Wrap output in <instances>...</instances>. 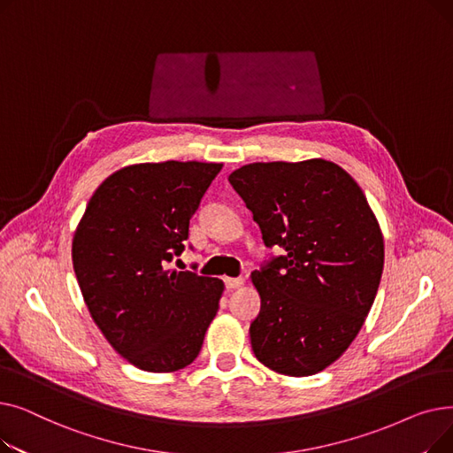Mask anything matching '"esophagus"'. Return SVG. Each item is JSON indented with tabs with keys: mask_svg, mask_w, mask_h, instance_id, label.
<instances>
[{
	"mask_svg": "<svg viewBox=\"0 0 453 453\" xmlns=\"http://www.w3.org/2000/svg\"><path fill=\"white\" fill-rule=\"evenodd\" d=\"M224 282H226V288H227V290H234V288L242 287L244 279H242V277H226Z\"/></svg>",
	"mask_w": 453,
	"mask_h": 453,
	"instance_id": "34e87169",
	"label": "esophagus"
}]
</instances>
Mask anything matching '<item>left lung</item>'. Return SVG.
Instances as JSON below:
<instances>
[{
    "label": "left lung",
    "instance_id": "left-lung-1",
    "mask_svg": "<svg viewBox=\"0 0 453 453\" xmlns=\"http://www.w3.org/2000/svg\"><path fill=\"white\" fill-rule=\"evenodd\" d=\"M229 181L266 246L287 250L251 273L257 360L279 374H316L364 326L384 270L382 229L360 185L323 157L250 163Z\"/></svg>",
    "mask_w": 453,
    "mask_h": 453
}]
</instances>
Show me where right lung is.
Masks as SVG:
<instances>
[{"label":"right lung","mask_w":453,"mask_h":453,"mask_svg":"<svg viewBox=\"0 0 453 453\" xmlns=\"http://www.w3.org/2000/svg\"><path fill=\"white\" fill-rule=\"evenodd\" d=\"M222 163H135L95 190L73 234L91 319L127 362L174 372L196 360L224 282L169 268Z\"/></svg>","instance_id":"right-lung-1"}]
</instances>
